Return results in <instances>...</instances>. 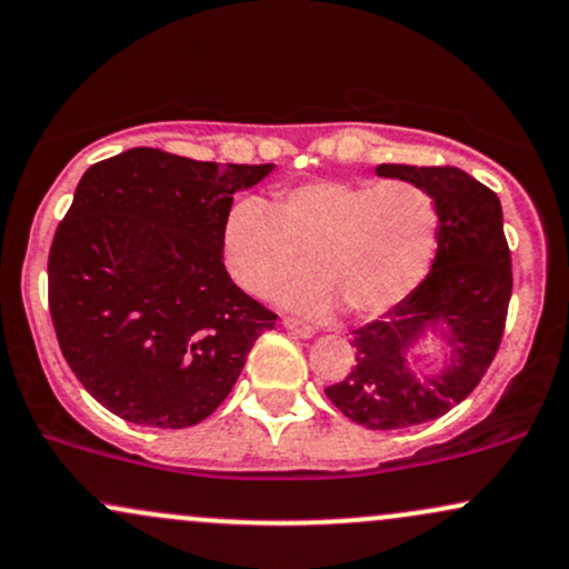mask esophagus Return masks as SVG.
<instances>
[{
	"mask_svg": "<svg viewBox=\"0 0 569 569\" xmlns=\"http://www.w3.org/2000/svg\"><path fill=\"white\" fill-rule=\"evenodd\" d=\"M284 328L290 330L292 336H301V338L315 336V328H311V325L301 322V319H296V317H284Z\"/></svg>",
	"mask_w": 569,
	"mask_h": 569,
	"instance_id": "1",
	"label": "esophagus"
}]
</instances>
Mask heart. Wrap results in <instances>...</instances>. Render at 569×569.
<instances>
[{"label":"heart","mask_w":569,"mask_h":569,"mask_svg":"<svg viewBox=\"0 0 569 569\" xmlns=\"http://www.w3.org/2000/svg\"><path fill=\"white\" fill-rule=\"evenodd\" d=\"M438 250L436 199L408 180H322L279 190L277 201H233L222 258L250 296H271L315 263L322 282L282 292L290 309L328 315L338 298L357 317L392 309L425 282Z\"/></svg>","instance_id":"1"}]
</instances>
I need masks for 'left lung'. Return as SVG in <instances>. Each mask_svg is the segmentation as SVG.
Segmentation results:
<instances>
[{
    "mask_svg": "<svg viewBox=\"0 0 569 569\" xmlns=\"http://www.w3.org/2000/svg\"><path fill=\"white\" fill-rule=\"evenodd\" d=\"M376 174L417 182L436 199L438 252L411 296L355 330V366L325 395L368 430H403L449 413L483 379L506 333L513 271L500 199L487 184L457 166L381 163ZM438 321L450 325L456 357L443 375L417 380L405 355Z\"/></svg>",
    "mask_w": 569,
    "mask_h": 569,
    "instance_id": "8db88e82",
    "label": "left lung"
}]
</instances>
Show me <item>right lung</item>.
<instances>
[{"mask_svg": "<svg viewBox=\"0 0 569 569\" xmlns=\"http://www.w3.org/2000/svg\"><path fill=\"white\" fill-rule=\"evenodd\" d=\"M271 169L133 147L82 174L50 244L48 306L63 360L114 417L203 422L273 330L222 263L233 193Z\"/></svg>", "mask_w": 569, "mask_h": 569, "instance_id": "1", "label": "right lung"}]
</instances>
